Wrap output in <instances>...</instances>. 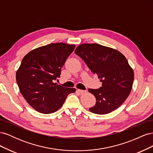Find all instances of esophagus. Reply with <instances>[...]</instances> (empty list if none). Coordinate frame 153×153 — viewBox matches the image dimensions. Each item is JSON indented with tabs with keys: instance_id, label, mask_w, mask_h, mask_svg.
I'll list each match as a JSON object with an SVG mask.
<instances>
[{
	"instance_id": "34e87169",
	"label": "esophagus",
	"mask_w": 153,
	"mask_h": 153,
	"mask_svg": "<svg viewBox=\"0 0 153 153\" xmlns=\"http://www.w3.org/2000/svg\"><path fill=\"white\" fill-rule=\"evenodd\" d=\"M76 91L78 92V93L80 94H84L86 92V91H84V90H80V89H77Z\"/></svg>"
}]
</instances>
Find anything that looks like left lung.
<instances>
[{
	"mask_svg": "<svg viewBox=\"0 0 153 153\" xmlns=\"http://www.w3.org/2000/svg\"><path fill=\"white\" fill-rule=\"evenodd\" d=\"M75 53L102 82L98 89H89L96 100L95 105L89 108L91 112L103 115L119 107L130 94L134 80L133 70L124 55L96 43L80 45Z\"/></svg>",
	"mask_w": 153,
	"mask_h": 153,
	"instance_id": "8db88e82",
	"label": "left lung"
}]
</instances>
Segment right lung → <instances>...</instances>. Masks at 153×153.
<instances>
[{
    "label": "right lung",
    "instance_id": "add662e5",
    "mask_svg": "<svg viewBox=\"0 0 153 153\" xmlns=\"http://www.w3.org/2000/svg\"><path fill=\"white\" fill-rule=\"evenodd\" d=\"M75 48L64 43H51L30 51L22 59L16 74L20 91L32 108L41 114H51L61 107L75 88L54 83L61 68Z\"/></svg>",
    "mask_w": 153,
    "mask_h": 153
}]
</instances>
